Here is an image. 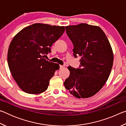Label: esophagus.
<instances>
[{
    "mask_svg": "<svg viewBox=\"0 0 126 126\" xmlns=\"http://www.w3.org/2000/svg\"><path fill=\"white\" fill-rule=\"evenodd\" d=\"M64 68V65H60V69H62V68Z\"/></svg>",
    "mask_w": 126,
    "mask_h": 126,
    "instance_id": "1",
    "label": "esophagus"
}]
</instances>
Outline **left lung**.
<instances>
[{"label": "left lung", "mask_w": 126, "mask_h": 126, "mask_svg": "<svg viewBox=\"0 0 126 126\" xmlns=\"http://www.w3.org/2000/svg\"><path fill=\"white\" fill-rule=\"evenodd\" d=\"M72 42L73 55L81 57L79 68L69 66V77L64 84L78 98L95 94L107 80L113 63L112 49L107 37L99 27L81 23L65 27Z\"/></svg>", "instance_id": "8db88e82"}]
</instances>
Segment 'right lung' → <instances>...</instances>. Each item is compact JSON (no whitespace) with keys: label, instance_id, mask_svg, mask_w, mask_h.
I'll return each mask as SVG.
<instances>
[{"label":"right lung","instance_id":"right-lung-1","mask_svg":"<svg viewBox=\"0 0 126 126\" xmlns=\"http://www.w3.org/2000/svg\"><path fill=\"white\" fill-rule=\"evenodd\" d=\"M64 27L35 23L14 36L8 52V63L19 88L29 94L46 91L59 65L44 58L64 32Z\"/></svg>","mask_w":126,"mask_h":126}]
</instances>
